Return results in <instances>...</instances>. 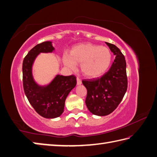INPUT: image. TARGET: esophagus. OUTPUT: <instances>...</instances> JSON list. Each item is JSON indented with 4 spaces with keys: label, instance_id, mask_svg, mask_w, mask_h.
Masks as SVG:
<instances>
[{
    "label": "esophagus",
    "instance_id": "esophagus-1",
    "mask_svg": "<svg viewBox=\"0 0 157 157\" xmlns=\"http://www.w3.org/2000/svg\"><path fill=\"white\" fill-rule=\"evenodd\" d=\"M82 84V80L79 78H77V84L80 85Z\"/></svg>",
    "mask_w": 157,
    "mask_h": 157
}]
</instances>
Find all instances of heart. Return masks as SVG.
Here are the masks:
<instances>
[{"label": "heart", "mask_w": 157, "mask_h": 157, "mask_svg": "<svg viewBox=\"0 0 157 157\" xmlns=\"http://www.w3.org/2000/svg\"><path fill=\"white\" fill-rule=\"evenodd\" d=\"M112 59V53L107 47L91 44L76 45L70 55L65 54L63 57L64 64L71 69H75L77 64H81L82 72L88 78L103 75L109 67Z\"/></svg>", "instance_id": "b5f03b06"}]
</instances>
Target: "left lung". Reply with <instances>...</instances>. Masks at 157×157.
Listing matches in <instances>:
<instances>
[{
    "label": "left lung",
    "instance_id": "left-lung-1",
    "mask_svg": "<svg viewBox=\"0 0 157 157\" xmlns=\"http://www.w3.org/2000/svg\"><path fill=\"white\" fill-rule=\"evenodd\" d=\"M106 44L116 56L110 69L101 78L82 80L87 89L86 105L92 113L101 116L114 111L123 99L128 85L124 55L115 45Z\"/></svg>",
    "mask_w": 157,
    "mask_h": 157
}]
</instances>
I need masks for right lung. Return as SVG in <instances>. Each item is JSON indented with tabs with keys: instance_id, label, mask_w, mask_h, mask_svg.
I'll use <instances>...</instances> for the list:
<instances>
[{
	"instance_id": "right-lung-1",
	"label": "right lung",
	"mask_w": 157,
	"mask_h": 157,
	"mask_svg": "<svg viewBox=\"0 0 157 157\" xmlns=\"http://www.w3.org/2000/svg\"><path fill=\"white\" fill-rule=\"evenodd\" d=\"M54 48L51 41L39 44L29 52L22 64L24 93L35 111L45 118H57L62 114L66 98L77 84L76 77L73 75H57L46 86H40L34 81L32 75L34 60L39 54L52 52Z\"/></svg>"
}]
</instances>
